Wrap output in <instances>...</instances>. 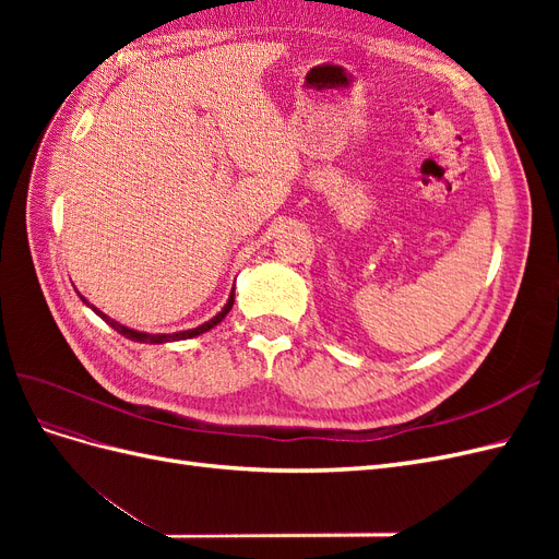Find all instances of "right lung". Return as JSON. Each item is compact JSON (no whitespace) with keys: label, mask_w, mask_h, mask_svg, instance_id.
<instances>
[{"label":"right lung","mask_w":559,"mask_h":559,"mask_svg":"<svg viewBox=\"0 0 559 559\" xmlns=\"http://www.w3.org/2000/svg\"><path fill=\"white\" fill-rule=\"evenodd\" d=\"M81 296V294H79ZM81 300L86 302V306L99 317V319H105L107 324L114 329V331H118L121 335H126L128 341H134V343H148V345H163V343H177V341H189V337H195V335H200V333H207L210 329H214L216 324H222V321L226 319V314L230 312V308H233V302H235V286H233V292H230V296H228V300H226V306L222 308V312H216L210 321H205V324H200V326H195V329H189V331H177V333H144V331H134V329H130V326H126V324H121V321H116V319H111V317H107L103 310H97L93 302H88L86 298L81 296Z\"/></svg>","instance_id":"1"}]
</instances>
